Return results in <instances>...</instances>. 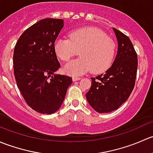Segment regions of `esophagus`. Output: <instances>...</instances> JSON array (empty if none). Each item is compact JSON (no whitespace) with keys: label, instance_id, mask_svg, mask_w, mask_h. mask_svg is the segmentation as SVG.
<instances>
[{"label":"esophagus","instance_id":"obj_1","mask_svg":"<svg viewBox=\"0 0 153 153\" xmlns=\"http://www.w3.org/2000/svg\"><path fill=\"white\" fill-rule=\"evenodd\" d=\"M80 79H81V78H79V77H73L72 78V81H77Z\"/></svg>","mask_w":153,"mask_h":153}]
</instances>
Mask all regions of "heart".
I'll list each match as a JSON object with an SVG mask.
<instances>
[{
    "label": "heart",
    "instance_id": "obj_1",
    "mask_svg": "<svg viewBox=\"0 0 153 153\" xmlns=\"http://www.w3.org/2000/svg\"><path fill=\"white\" fill-rule=\"evenodd\" d=\"M69 40L58 38L54 44L55 54L63 61L74 56L81 58L68 63L64 67L67 75H81L92 71L101 73L109 69L113 62L116 44L112 38L95 27H84L69 33Z\"/></svg>",
    "mask_w": 153,
    "mask_h": 153
}]
</instances>
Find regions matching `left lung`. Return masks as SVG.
Segmentation results:
<instances>
[{
  "mask_svg": "<svg viewBox=\"0 0 153 153\" xmlns=\"http://www.w3.org/2000/svg\"><path fill=\"white\" fill-rule=\"evenodd\" d=\"M113 29L118 41L116 57L105 73L91 78L92 85L86 98L89 105L99 113L118 109L133 90L138 68V57L130 39Z\"/></svg>",
  "mask_w": 153,
  "mask_h": 153,
  "instance_id": "8db88e82",
  "label": "left lung"
}]
</instances>
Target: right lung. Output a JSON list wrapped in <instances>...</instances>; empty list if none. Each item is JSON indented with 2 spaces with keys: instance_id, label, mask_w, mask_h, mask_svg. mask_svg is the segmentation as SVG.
Instances as JSON below:
<instances>
[{
  "instance_id": "obj_1",
  "label": "right lung",
  "mask_w": 153,
  "mask_h": 153,
  "mask_svg": "<svg viewBox=\"0 0 153 153\" xmlns=\"http://www.w3.org/2000/svg\"><path fill=\"white\" fill-rule=\"evenodd\" d=\"M64 20L45 18L24 32L14 49V75L27 104L36 112L52 114L65 98L72 79L55 74L61 67L54 44Z\"/></svg>"
}]
</instances>
